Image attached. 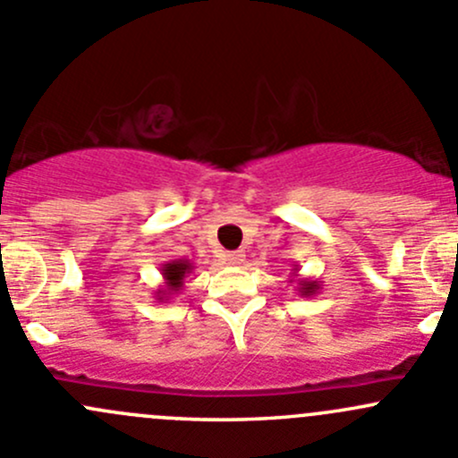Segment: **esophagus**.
<instances>
[{"mask_svg": "<svg viewBox=\"0 0 458 458\" xmlns=\"http://www.w3.org/2000/svg\"><path fill=\"white\" fill-rule=\"evenodd\" d=\"M243 259H246V255H243L242 250H234V252H228V255H225V261H228L230 266H239Z\"/></svg>", "mask_w": 458, "mask_h": 458, "instance_id": "1", "label": "esophagus"}]
</instances>
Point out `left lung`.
<instances>
[{
	"instance_id": "obj_1",
	"label": "left lung",
	"mask_w": 458,
	"mask_h": 458,
	"mask_svg": "<svg viewBox=\"0 0 458 458\" xmlns=\"http://www.w3.org/2000/svg\"><path fill=\"white\" fill-rule=\"evenodd\" d=\"M294 270H297V267H294ZM293 281V279H290ZM297 290H299V294H301V297H310V294H317V290H318V284L317 281H310V279H299L297 281Z\"/></svg>"
}]
</instances>
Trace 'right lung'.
<instances>
[{
	"instance_id": "obj_1",
	"label": "right lung",
	"mask_w": 458,
	"mask_h": 458,
	"mask_svg": "<svg viewBox=\"0 0 458 458\" xmlns=\"http://www.w3.org/2000/svg\"><path fill=\"white\" fill-rule=\"evenodd\" d=\"M192 270H195V266H192L188 259H174V261H165L164 266H161L164 285L157 290L155 297L159 299V301H164V299H170V294H177L179 290L183 288V284H186V279L191 276Z\"/></svg>"
}]
</instances>
